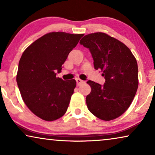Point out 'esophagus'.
Instances as JSON below:
<instances>
[{
    "mask_svg": "<svg viewBox=\"0 0 155 155\" xmlns=\"http://www.w3.org/2000/svg\"><path fill=\"white\" fill-rule=\"evenodd\" d=\"M76 82H77V85L78 86H80V85H81V84H84V81L79 79V78H77V79H76Z\"/></svg>",
    "mask_w": 155,
    "mask_h": 155,
    "instance_id": "1",
    "label": "esophagus"
}]
</instances>
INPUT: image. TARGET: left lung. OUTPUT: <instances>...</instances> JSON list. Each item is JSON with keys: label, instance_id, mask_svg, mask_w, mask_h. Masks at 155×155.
I'll return each mask as SVG.
<instances>
[{"label": "left lung", "instance_id": "8db88e82", "mask_svg": "<svg viewBox=\"0 0 155 155\" xmlns=\"http://www.w3.org/2000/svg\"><path fill=\"white\" fill-rule=\"evenodd\" d=\"M80 44L89 48L96 70L102 72L103 85L91 80L86 103L91 113L104 120L119 117L134 99L138 87V69L135 56L121 41L107 34L85 35Z\"/></svg>", "mask_w": 155, "mask_h": 155}]
</instances>
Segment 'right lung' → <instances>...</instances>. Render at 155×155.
<instances>
[{
    "instance_id": "right-lung-1",
    "label": "right lung",
    "mask_w": 155,
    "mask_h": 155,
    "mask_svg": "<svg viewBox=\"0 0 155 155\" xmlns=\"http://www.w3.org/2000/svg\"><path fill=\"white\" fill-rule=\"evenodd\" d=\"M84 35L50 32L27 47L21 56L17 83L29 109L41 119L62 117L76 86L75 80L56 78L69 53Z\"/></svg>"
}]
</instances>
